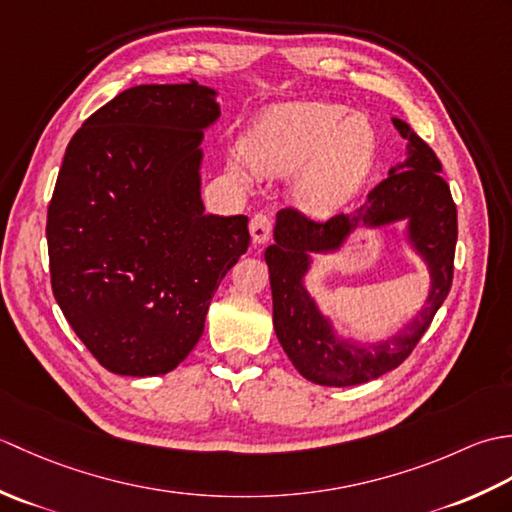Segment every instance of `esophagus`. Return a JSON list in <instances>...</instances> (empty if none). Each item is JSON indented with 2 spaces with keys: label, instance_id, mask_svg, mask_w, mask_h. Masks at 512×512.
<instances>
[{
  "label": "esophagus",
  "instance_id": "esophagus-1",
  "mask_svg": "<svg viewBox=\"0 0 512 512\" xmlns=\"http://www.w3.org/2000/svg\"><path fill=\"white\" fill-rule=\"evenodd\" d=\"M250 237H253V244L262 246L268 244L270 235H273V222H270V217L264 213H257L253 215V220H250Z\"/></svg>",
  "mask_w": 512,
  "mask_h": 512
}]
</instances>
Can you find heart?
Instances as JSON below:
<instances>
[{"instance_id":"b5f03b06","label":"heart","mask_w":512,"mask_h":512,"mask_svg":"<svg viewBox=\"0 0 512 512\" xmlns=\"http://www.w3.org/2000/svg\"><path fill=\"white\" fill-rule=\"evenodd\" d=\"M345 105L295 101L270 105L244 136L248 165L268 178L292 182V200L303 213L332 215L361 191L378 154L372 121ZM242 158L228 160L239 182L250 180Z\"/></svg>"}]
</instances>
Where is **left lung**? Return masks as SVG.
<instances>
[{
    "label": "left lung",
    "instance_id": "8db88e82",
    "mask_svg": "<svg viewBox=\"0 0 512 512\" xmlns=\"http://www.w3.org/2000/svg\"><path fill=\"white\" fill-rule=\"evenodd\" d=\"M407 140L405 160L369 191L365 204L325 224L284 209L275 220V244L264 253L273 292V325L284 352L310 383L350 387L396 369L418 345L449 295L458 242V211L433 149L402 121L391 118ZM405 223L403 238L428 266L430 290L419 312L385 340H347L307 290L317 256L338 254L356 230Z\"/></svg>",
    "mask_w": 512,
    "mask_h": 512
}]
</instances>
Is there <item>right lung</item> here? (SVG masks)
Masks as SVG:
<instances>
[{"instance_id": "obj_1", "label": "right lung", "mask_w": 512, "mask_h": 512, "mask_svg": "<svg viewBox=\"0 0 512 512\" xmlns=\"http://www.w3.org/2000/svg\"><path fill=\"white\" fill-rule=\"evenodd\" d=\"M206 85H136L81 125L48 209L52 292L112 374L160 376L200 341L220 281L250 244L246 215L204 213Z\"/></svg>"}]
</instances>
